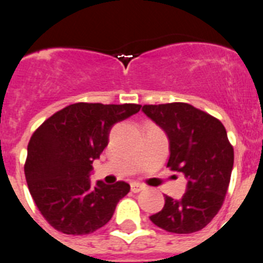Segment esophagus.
<instances>
[{"instance_id":"1","label":"esophagus","mask_w":263,"mask_h":263,"mask_svg":"<svg viewBox=\"0 0 263 263\" xmlns=\"http://www.w3.org/2000/svg\"><path fill=\"white\" fill-rule=\"evenodd\" d=\"M143 190H145V185H143V184H140V183H132L131 184V191L134 193H137Z\"/></svg>"}]
</instances>
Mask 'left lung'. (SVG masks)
I'll list each match as a JSON object with an SVG mask.
<instances>
[{
	"instance_id": "8db88e82",
	"label": "left lung",
	"mask_w": 263,
	"mask_h": 263,
	"mask_svg": "<svg viewBox=\"0 0 263 263\" xmlns=\"http://www.w3.org/2000/svg\"><path fill=\"white\" fill-rule=\"evenodd\" d=\"M143 112L167 135V167L183 173L187 191L175 200L165 196V206L152 222L173 234L200 231L217 215L231 179L234 148L220 120L190 104L144 105Z\"/></svg>"
}]
</instances>
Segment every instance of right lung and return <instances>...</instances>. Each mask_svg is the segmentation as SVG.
<instances>
[{
	"label": "right lung",
	"instance_id": "obj_1",
	"mask_svg": "<svg viewBox=\"0 0 263 263\" xmlns=\"http://www.w3.org/2000/svg\"><path fill=\"white\" fill-rule=\"evenodd\" d=\"M140 107L78 102L51 115L32 135L26 180L40 213L57 231L88 235L111 219L129 184H92V163L107 146L111 127Z\"/></svg>",
	"mask_w": 263,
	"mask_h": 263
}]
</instances>
